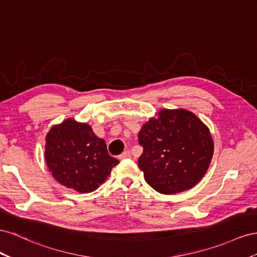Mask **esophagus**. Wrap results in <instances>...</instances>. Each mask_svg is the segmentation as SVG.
I'll return each instance as SVG.
<instances>
[{"label": "esophagus", "instance_id": "obj_1", "mask_svg": "<svg viewBox=\"0 0 257 257\" xmlns=\"http://www.w3.org/2000/svg\"><path fill=\"white\" fill-rule=\"evenodd\" d=\"M130 156H131V154H130V152L129 151H124V152H122L120 155L118 156V158L119 159H126V158H130Z\"/></svg>", "mask_w": 257, "mask_h": 257}]
</instances>
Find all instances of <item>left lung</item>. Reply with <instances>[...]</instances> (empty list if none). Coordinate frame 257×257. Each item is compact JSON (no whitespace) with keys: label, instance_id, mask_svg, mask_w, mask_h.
Segmentation results:
<instances>
[{"label":"left lung","instance_id":"8db88e82","mask_svg":"<svg viewBox=\"0 0 257 257\" xmlns=\"http://www.w3.org/2000/svg\"><path fill=\"white\" fill-rule=\"evenodd\" d=\"M143 148L138 165L148 184L171 195L194 187L207 172L213 156L208 127L186 109H163L138 135Z\"/></svg>","mask_w":257,"mask_h":257}]
</instances>
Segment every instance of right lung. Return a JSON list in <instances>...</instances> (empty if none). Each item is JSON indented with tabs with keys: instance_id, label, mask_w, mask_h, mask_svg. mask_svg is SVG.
<instances>
[{
	"instance_id": "obj_1",
	"label": "right lung",
	"mask_w": 257,
	"mask_h": 257,
	"mask_svg": "<svg viewBox=\"0 0 257 257\" xmlns=\"http://www.w3.org/2000/svg\"><path fill=\"white\" fill-rule=\"evenodd\" d=\"M45 159L58 182L79 193L97 189L119 163L108 155L105 141L94 135L90 126L74 119L50 129Z\"/></svg>"
}]
</instances>
